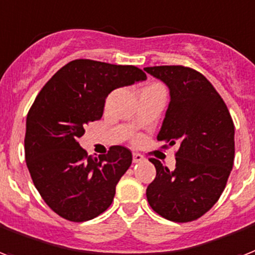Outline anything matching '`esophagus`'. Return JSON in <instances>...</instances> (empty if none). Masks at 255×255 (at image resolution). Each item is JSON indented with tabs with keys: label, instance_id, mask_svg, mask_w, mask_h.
I'll use <instances>...</instances> for the list:
<instances>
[{
	"label": "esophagus",
	"instance_id": "esophagus-1",
	"mask_svg": "<svg viewBox=\"0 0 255 255\" xmlns=\"http://www.w3.org/2000/svg\"><path fill=\"white\" fill-rule=\"evenodd\" d=\"M143 160V155H140L138 152H133V163H139Z\"/></svg>",
	"mask_w": 255,
	"mask_h": 255
}]
</instances>
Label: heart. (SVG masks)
<instances>
[{"label":"heart","instance_id":"obj_1","mask_svg":"<svg viewBox=\"0 0 255 255\" xmlns=\"http://www.w3.org/2000/svg\"><path fill=\"white\" fill-rule=\"evenodd\" d=\"M154 85H159V84H150L147 85V87H154ZM147 87H144V88H147Z\"/></svg>","mask_w":255,"mask_h":255}]
</instances>
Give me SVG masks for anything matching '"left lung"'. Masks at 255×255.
Listing matches in <instances>:
<instances>
[{
  "mask_svg": "<svg viewBox=\"0 0 255 255\" xmlns=\"http://www.w3.org/2000/svg\"><path fill=\"white\" fill-rule=\"evenodd\" d=\"M170 88V104L156 139L178 146L170 171L151 158L156 176L146 189L150 207L164 219L188 223L207 213L221 196L234 162V124L213 85L183 66L146 67Z\"/></svg>",
  "mask_w": 255,
  "mask_h": 255,
  "instance_id": "obj_1",
  "label": "left lung"
}]
</instances>
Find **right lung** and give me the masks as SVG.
<instances>
[{"mask_svg": "<svg viewBox=\"0 0 255 255\" xmlns=\"http://www.w3.org/2000/svg\"><path fill=\"white\" fill-rule=\"evenodd\" d=\"M146 73L134 66L76 59L40 89L27 113L24 158L46 204L63 219L83 223L111 207L116 185L131 164L129 148L112 146L93 158L77 139L103 117L108 95Z\"/></svg>", "mask_w": 255, "mask_h": 255, "instance_id": "obj_1", "label": "right lung"}]
</instances>
